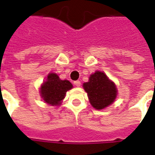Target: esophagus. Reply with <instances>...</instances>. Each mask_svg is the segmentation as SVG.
Segmentation results:
<instances>
[{"label": "esophagus", "instance_id": "obj_1", "mask_svg": "<svg viewBox=\"0 0 155 155\" xmlns=\"http://www.w3.org/2000/svg\"><path fill=\"white\" fill-rule=\"evenodd\" d=\"M74 85H75V86H77V87H79V86H81V81H74Z\"/></svg>", "mask_w": 155, "mask_h": 155}]
</instances>
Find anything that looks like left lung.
Returning <instances> with one entry per match:
<instances>
[{"label": "left lung", "mask_w": 155, "mask_h": 155, "mask_svg": "<svg viewBox=\"0 0 155 155\" xmlns=\"http://www.w3.org/2000/svg\"><path fill=\"white\" fill-rule=\"evenodd\" d=\"M89 100L93 107L101 110L111 105L117 96L115 84L101 71H96L89 78L88 82L83 84Z\"/></svg>", "instance_id": "obj_1"}]
</instances>
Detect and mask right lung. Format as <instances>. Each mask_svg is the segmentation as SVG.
I'll return each instance as SVG.
<instances>
[{"label": "right lung", "mask_w": 155, "mask_h": 155, "mask_svg": "<svg viewBox=\"0 0 155 155\" xmlns=\"http://www.w3.org/2000/svg\"><path fill=\"white\" fill-rule=\"evenodd\" d=\"M72 87L73 85L69 81H62L56 74L50 73L48 75L47 81L41 86L40 92L45 102L56 106L60 104L67 91Z\"/></svg>", "instance_id": "right-lung-1"}]
</instances>
